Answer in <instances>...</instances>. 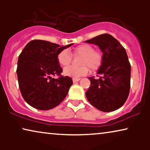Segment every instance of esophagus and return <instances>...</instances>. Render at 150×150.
<instances>
[{
    "label": "esophagus",
    "mask_w": 150,
    "mask_h": 150,
    "mask_svg": "<svg viewBox=\"0 0 150 150\" xmlns=\"http://www.w3.org/2000/svg\"><path fill=\"white\" fill-rule=\"evenodd\" d=\"M72 80H73L74 83H76V82L79 81L80 80H81V79H80V78H76H76H74V79H73Z\"/></svg>",
    "instance_id": "obj_1"
}]
</instances>
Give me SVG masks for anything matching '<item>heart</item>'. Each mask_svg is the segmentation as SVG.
<instances>
[{
  "mask_svg": "<svg viewBox=\"0 0 150 150\" xmlns=\"http://www.w3.org/2000/svg\"><path fill=\"white\" fill-rule=\"evenodd\" d=\"M81 57L79 67L73 66L65 67L63 69V74L67 76L79 78L87 74L89 69L91 71H96L102 65L103 55L101 51L95 50L91 44H83L74 48L71 54L67 50H63L57 55V61L61 66H67L70 64L72 56Z\"/></svg>",
  "mask_w": 150,
  "mask_h": 150,
  "instance_id": "b5f03b06",
  "label": "heart"
}]
</instances>
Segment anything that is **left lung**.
Returning <instances> with one entry per match:
<instances>
[{
  "mask_svg": "<svg viewBox=\"0 0 150 150\" xmlns=\"http://www.w3.org/2000/svg\"><path fill=\"white\" fill-rule=\"evenodd\" d=\"M100 47L103 52L98 79L89 77L91 85L86 91L90 104L103 112H110L124 105L130 88L131 65L126 50L109 34H102L85 41Z\"/></svg>",
  "mask_w": 150,
  "mask_h": 150,
  "instance_id": "left-lung-1",
  "label": "left lung"
}]
</instances>
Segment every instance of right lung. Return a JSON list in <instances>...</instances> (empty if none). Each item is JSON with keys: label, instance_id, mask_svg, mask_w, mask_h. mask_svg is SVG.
<instances>
[{"label": "right lung", "instance_id": "1", "mask_svg": "<svg viewBox=\"0 0 150 150\" xmlns=\"http://www.w3.org/2000/svg\"><path fill=\"white\" fill-rule=\"evenodd\" d=\"M73 44L61 47L44 40L28 42L19 55L16 72L22 97L39 110H49L59 105L66 97L73 84L71 78L63 76L57 61L61 50ZM57 75L58 79L52 78Z\"/></svg>", "mask_w": 150, "mask_h": 150}]
</instances>
